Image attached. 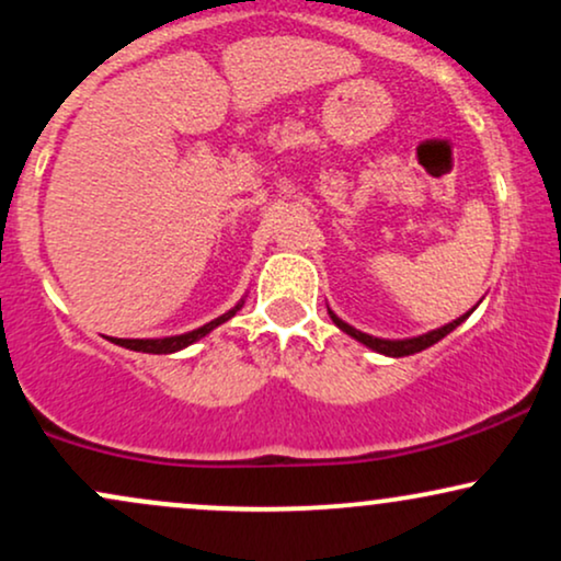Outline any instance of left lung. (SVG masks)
Listing matches in <instances>:
<instances>
[{"mask_svg":"<svg viewBox=\"0 0 561 561\" xmlns=\"http://www.w3.org/2000/svg\"><path fill=\"white\" fill-rule=\"evenodd\" d=\"M330 317H332L334 324L340 327V330H343L345 334H351V337L358 340V343H364L366 347H371V351H377V353H385V356L401 358V356H411V353H420V351H424V347L435 345L437 340H443L448 332H454L456 327H459L461 321H465V319L469 317V313H465V317H459L456 321H450V324H446V327H440V330H433V332L420 334V337H411V340H382V337H371V334H364V332L353 330L351 324H345L343 319L334 317L332 311H330Z\"/></svg>","mask_w":561,"mask_h":561,"instance_id":"8db88e82","label":"left lung"}]
</instances>
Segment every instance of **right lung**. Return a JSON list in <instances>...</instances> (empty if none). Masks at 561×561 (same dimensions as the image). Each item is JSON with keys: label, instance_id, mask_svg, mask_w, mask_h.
Returning a JSON list of instances; mask_svg holds the SVG:
<instances>
[{"label": "right lung", "instance_id": "right-lung-1", "mask_svg": "<svg viewBox=\"0 0 561 561\" xmlns=\"http://www.w3.org/2000/svg\"><path fill=\"white\" fill-rule=\"evenodd\" d=\"M240 308H242V302H237V306L231 308V311L224 313V317L208 321V324H203V327H199V330H192V332H186V334H176V337H163V340H121V337H113L111 343L121 345V347H128V351L158 353V356H160V353H176V351H182V347H186V345L197 343L199 337H205V334H208L210 330H216L218 324L229 321L237 311H240Z\"/></svg>", "mask_w": 561, "mask_h": 561}]
</instances>
